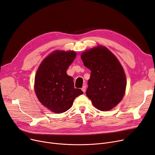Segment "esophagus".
Segmentation results:
<instances>
[{
    "label": "esophagus",
    "instance_id": "1",
    "mask_svg": "<svg viewBox=\"0 0 155 155\" xmlns=\"http://www.w3.org/2000/svg\"><path fill=\"white\" fill-rule=\"evenodd\" d=\"M82 91L85 93V91H86V86L85 85H84L83 87L82 88Z\"/></svg>",
    "mask_w": 155,
    "mask_h": 155
}]
</instances>
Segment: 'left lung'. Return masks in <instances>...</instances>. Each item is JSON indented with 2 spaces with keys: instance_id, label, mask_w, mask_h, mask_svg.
Segmentation results:
<instances>
[{
  "instance_id": "1",
  "label": "left lung",
  "mask_w": 155,
  "mask_h": 155,
  "mask_svg": "<svg viewBox=\"0 0 155 155\" xmlns=\"http://www.w3.org/2000/svg\"><path fill=\"white\" fill-rule=\"evenodd\" d=\"M81 58L91 71L86 95L97 109H112L123 99L126 87V75L119 61L104 46L86 51Z\"/></svg>"
}]
</instances>
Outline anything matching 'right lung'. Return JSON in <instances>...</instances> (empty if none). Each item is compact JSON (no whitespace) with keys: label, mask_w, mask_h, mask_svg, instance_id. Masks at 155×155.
<instances>
[{"label":"right lung","mask_w":155,"mask_h":155,"mask_svg":"<svg viewBox=\"0 0 155 155\" xmlns=\"http://www.w3.org/2000/svg\"><path fill=\"white\" fill-rule=\"evenodd\" d=\"M75 57V51H55L43 61L36 72V96L41 103L54 113L66 112L76 97L84 94L80 89L75 88L73 78L67 74Z\"/></svg>","instance_id":"obj_1"}]
</instances>
